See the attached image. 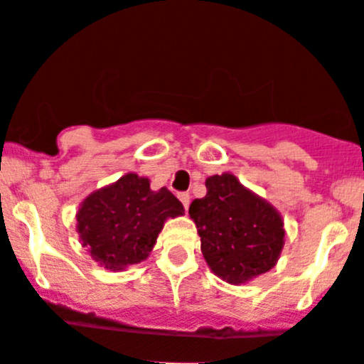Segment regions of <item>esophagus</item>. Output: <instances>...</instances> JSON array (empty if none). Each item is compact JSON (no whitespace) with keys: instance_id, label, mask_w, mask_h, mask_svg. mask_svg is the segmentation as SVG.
<instances>
[{"instance_id":"esophagus-1","label":"esophagus","mask_w":364,"mask_h":364,"mask_svg":"<svg viewBox=\"0 0 364 364\" xmlns=\"http://www.w3.org/2000/svg\"><path fill=\"white\" fill-rule=\"evenodd\" d=\"M179 201L183 203V206H185V210H188V205H190V196L186 194V192H181V194H179Z\"/></svg>"}]
</instances>
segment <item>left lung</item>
<instances>
[{
  "label": "left lung",
  "instance_id": "1",
  "mask_svg": "<svg viewBox=\"0 0 364 364\" xmlns=\"http://www.w3.org/2000/svg\"><path fill=\"white\" fill-rule=\"evenodd\" d=\"M206 196L190 203L206 264L219 279L248 283L277 264L284 223L276 206L230 172L206 178Z\"/></svg>",
  "mask_w": 364,
  "mask_h": 364
}]
</instances>
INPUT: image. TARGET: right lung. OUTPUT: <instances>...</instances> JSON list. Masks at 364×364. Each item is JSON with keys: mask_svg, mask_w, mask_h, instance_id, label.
Listing matches in <instances>:
<instances>
[{"mask_svg": "<svg viewBox=\"0 0 364 364\" xmlns=\"http://www.w3.org/2000/svg\"><path fill=\"white\" fill-rule=\"evenodd\" d=\"M183 214L181 201L168 188L152 190L149 178L129 172L81 201L76 230L100 267L121 272L145 261L166 219Z\"/></svg>", "mask_w": 364, "mask_h": 364, "instance_id": "1", "label": "right lung"}]
</instances>
